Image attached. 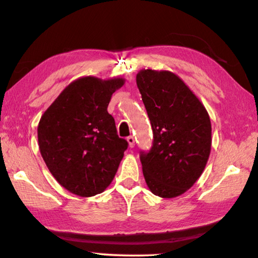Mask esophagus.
I'll return each mask as SVG.
<instances>
[{"instance_id":"esophagus-1","label":"esophagus","mask_w":258,"mask_h":258,"mask_svg":"<svg viewBox=\"0 0 258 258\" xmlns=\"http://www.w3.org/2000/svg\"><path fill=\"white\" fill-rule=\"evenodd\" d=\"M127 142H128L130 148H134V146H135V140H134L133 137H128V138H127Z\"/></svg>"}]
</instances>
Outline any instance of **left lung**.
I'll return each instance as SVG.
<instances>
[{
	"instance_id": "1",
	"label": "left lung",
	"mask_w": 258,
	"mask_h": 258,
	"mask_svg": "<svg viewBox=\"0 0 258 258\" xmlns=\"http://www.w3.org/2000/svg\"><path fill=\"white\" fill-rule=\"evenodd\" d=\"M137 85L149 116L154 143L141 152L149 190L175 198L197 182L212 148L211 118L202 101L176 74L142 69Z\"/></svg>"
}]
</instances>
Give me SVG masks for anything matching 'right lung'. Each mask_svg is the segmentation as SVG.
Wrapping results in <instances>:
<instances>
[{
	"label": "right lung",
	"mask_w": 258,
	"mask_h": 258,
	"mask_svg": "<svg viewBox=\"0 0 258 258\" xmlns=\"http://www.w3.org/2000/svg\"><path fill=\"white\" fill-rule=\"evenodd\" d=\"M125 78L83 76L66 86L37 126L41 155L61 186L92 197L110 185L127 149L107 108Z\"/></svg>",
	"instance_id": "right-lung-1"
}]
</instances>
